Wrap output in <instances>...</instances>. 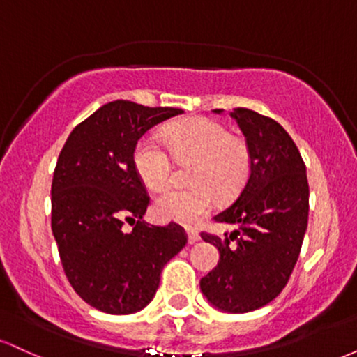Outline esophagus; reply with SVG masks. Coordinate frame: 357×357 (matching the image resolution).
Returning a JSON list of instances; mask_svg holds the SVG:
<instances>
[{
  "label": "esophagus",
  "instance_id": "esophagus-1",
  "mask_svg": "<svg viewBox=\"0 0 357 357\" xmlns=\"http://www.w3.org/2000/svg\"><path fill=\"white\" fill-rule=\"evenodd\" d=\"M186 233H188V241H190L191 245L196 243V241H199V235L196 230H192V228H186Z\"/></svg>",
  "mask_w": 357,
  "mask_h": 357
}]
</instances>
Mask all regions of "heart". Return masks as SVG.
<instances>
[{
  "label": "heart",
  "mask_w": 357,
  "mask_h": 357,
  "mask_svg": "<svg viewBox=\"0 0 357 357\" xmlns=\"http://www.w3.org/2000/svg\"><path fill=\"white\" fill-rule=\"evenodd\" d=\"M162 144L176 162H186V188H169L155 198L154 211L161 220L183 225L198 223L220 198H230L243 186L250 171V147L243 137L228 132L220 122L206 117H190L166 127ZM132 166L139 181L149 191L167 186L173 165L154 139L144 137L132 153Z\"/></svg>",
  "instance_id": "1"
}]
</instances>
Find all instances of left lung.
<instances>
[{"label":"left lung","instance_id":"obj_1","mask_svg":"<svg viewBox=\"0 0 357 357\" xmlns=\"http://www.w3.org/2000/svg\"><path fill=\"white\" fill-rule=\"evenodd\" d=\"M231 117L252 162L238 196L213 216L238 228L221 236L202 231L218 248L220 264L199 287L213 305L241 314L272 302L292 275L309 221V183L296 142L277 121L243 107Z\"/></svg>","mask_w":357,"mask_h":357}]
</instances>
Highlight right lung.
Masks as SVG:
<instances>
[{
	"label": "right lung",
	"instance_id": "1",
	"mask_svg": "<svg viewBox=\"0 0 357 357\" xmlns=\"http://www.w3.org/2000/svg\"><path fill=\"white\" fill-rule=\"evenodd\" d=\"M183 112L109 102L82 121L60 151L52 231L73 290L102 312L132 314L146 307L162 267L186 247L188 235L178 223L151 227L142 220L151 202L132 166L139 139Z\"/></svg>",
	"mask_w": 357,
	"mask_h": 357
}]
</instances>
